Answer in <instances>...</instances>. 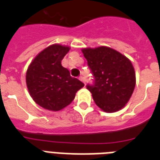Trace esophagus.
<instances>
[{
  "instance_id": "1",
  "label": "esophagus",
  "mask_w": 160,
  "mask_h": 160,
  "mask_svg": "<svg viewBox=\"0 0 160 160\" xmlns=\"http://www.w3.org/2000/svg\"><path fill=\"white\" fill-rule=\"evenodd\" d=\"M79 79H80V80H81V81L83 83H84V84H86V79H85L84 77H82V76H81V77L79 78Z\"/></svg>"
}]
</instances>
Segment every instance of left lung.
Masks as SVG:
<instances>
[{"mask_svg":"<svg viewBox=\"0 0 160 160\" xmlns=\"http://www.w3.org/2000/svg\"><path fill=\"white\" fill-rule=\"evenodd\" d=\"M94 78L87 88L103 111L116 112L125 107L135 87V69L128 58L112 48L99 46L82 49Z\"/></svg>","mask_w":160,"mask_h":160,"instance_id":"obj_1","label":"left lung"}]
</instances>
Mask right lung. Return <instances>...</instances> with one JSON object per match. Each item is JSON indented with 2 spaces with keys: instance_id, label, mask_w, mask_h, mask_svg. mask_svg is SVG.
I'll return each instance as SVG.
<instances>
[{
  "instance_id": "obj_1",
  "label": "right lung",
  "mask_w": 160,
  "mask_h": 160,
  "mask_svg": "<svg viewBox=\"0 0 160 160\" xmlns=\"http://www.w3.org/2000/svg\"><path fill=\"white\" fill-rule=\"evenodd\" d=\"M70 48L53 44L38 53L26 71V85L33 101L52 111L62 110L72 102L84 84L72 78L62 66V60Z\"/></svg>"
}]
</instances>
